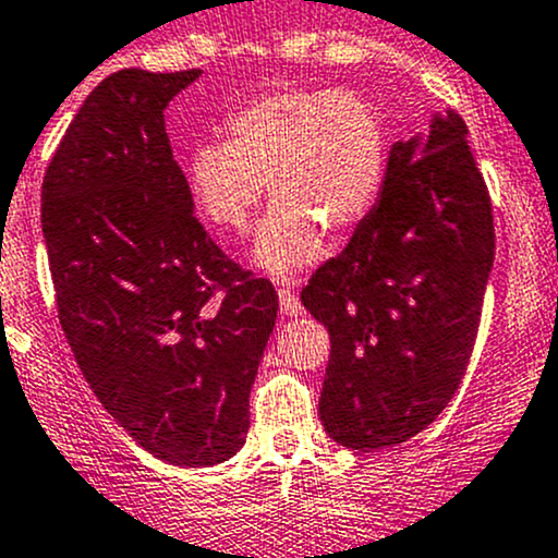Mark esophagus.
<instances>
[{"instance_id":"obj_1","label":"esophagus","mask_w":558,"mask_h":558,"mask_svg":"<svg viewBox=\"0 0 558 558\" xmlns=\"http://www.w3.org/2000/svg\"><path fill=\"white\" fill-rule=\"evenodd\" d=\"M278 302H280V313L283 315H302V311H305L291 289H278Z\"/></svg>"}]
</instances>
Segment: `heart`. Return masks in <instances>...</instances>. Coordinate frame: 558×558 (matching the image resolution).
<instances>
[{
	"label": "heart",
	"mask_w": 558,
	"mask_h": 558,
	"mask_svg": "<svg viewBox=\"0 0 558 558\" xmlns=\"http://www.w3.org/2000/svg\"><path fill=\"white\" fill-rule=\"evenodd\" d=\"M229 140H202L185 161L196 207L223 232H245L264 199L253 258L294 275L326 253V234L353 232L386 178V129L378 110L342 88L280 86L227 118Z\"/></svg>",
	"instance_id": "heart-1"
}]
</instances>
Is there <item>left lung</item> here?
<instances>
[{
    "instance_id": "8db88e82",
    "label": "left lung",
    "mask_w": 558,
    "mask_h": 558,
    "mask_svg": "<svg viewBox=\"0 0 558 558\" xmlns=\"http://www.w3.org/2000/svg\"><path fill=\"white\" fill-rule=\"evenodd\" d=\"M494 264L486 180L459 112L388 154L380 199L302 291L329 329L318 415L331 440L378 451L432 424L475 348Z\"/></svg>"
}]
</instances>
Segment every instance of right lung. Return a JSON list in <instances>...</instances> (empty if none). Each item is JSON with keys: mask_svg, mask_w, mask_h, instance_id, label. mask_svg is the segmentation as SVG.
<instances>
[{"mask_svg": "<svg viewBox=\"0 0 558 558\" xmlns=\"http://www.w3.org/2000/svg\"><path fill=\"white\" fill-rule=\"evenodd\" d=\"M199 70H121L86 97L43 180L59 324L107 413L148 453L210 466L245 446L278 294L194 216L165 110Z\"/></svg>", "mask_w": 558, "mask_h": 558, "instance_id": "add662e5", "label": "right lung"}]
</instances>
